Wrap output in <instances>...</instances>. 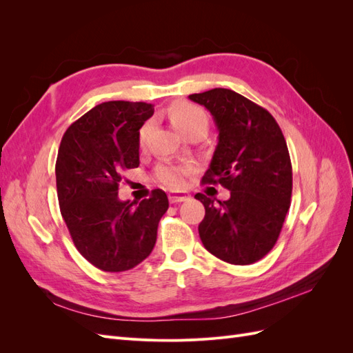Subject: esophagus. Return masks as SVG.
I'll use <instances>...</instances> for the list:
<instances>
[{
    "label": "esophagus",
    "mask_w": 353,
    "mask_h": 353,
    "mask_svg": "<svg viewBox=\"0 0 353 353\" xmlns=\"http://www.w3.org/2000/svg\"><path fill=\"white\" fill-rule=\"evenodd\" d=\"M168 197H169L170 203H179V201H185L190 199V196L187 193H169Z\"/></svg>",
    "instance_id": "obj_1"
}]
</instances>
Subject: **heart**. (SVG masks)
<instances>
[{
	"label": "heart",
	"instance_id": "1",
	"mask_svg": "<svg viewBox=\"0 0 353 353\" xmlns=\"http://www.w3.org/2000/svg\"><path fill=\"white\" fill-rule=\"evenodd\" d=\"M168 117L175 130L183 135L194 126H208L206 113L203 112L199 105L187 101H178L170 105L168 109ZM148 132H150V123H145L140 130V137H138L140 145H144ZM188 172V168L165 163L157 166L154 172V179L159 184H162L168 188L178 190L185 185V178Z\"/></svg>",
	"mask_w": 353,
	"mask_h": 353
}]
</instances>
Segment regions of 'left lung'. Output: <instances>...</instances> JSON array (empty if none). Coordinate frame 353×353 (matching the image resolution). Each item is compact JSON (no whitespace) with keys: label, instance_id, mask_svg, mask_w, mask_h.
Returning <instances> with one entry per match:
<instances>
[{"label":"left lung","instance_id":"1","mask_svg":"<svg viewBox=\"0 0 353 353\" xmlns=\"http://www.w3.org/2000/svg\"><path fill=\"white\" fill-rule=\"evenodd\" d=\"M188 99L205 105L218 128L203 183L230 190L225 201L194 196L206 209L201 243L223 262H258L279 240L290 208L293 174L284 135L268 110L236 91L213 88Z\"/></svg>","mask_w":353,"mask_h":353}]
</instances>
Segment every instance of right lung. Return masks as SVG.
Segmentation results:
<instances>
[{
  "instance_id": "obj_1",
  "label": "right lung",
  "mask_w": 353,
  "mask_h": 353,
  "mask_svg": "<svg viewBox=\"0 0 353 353\" xmlns=\"http://www.w3.org/2000/svg\"><path fill=\"white\" fill-rule=\"evenodd\" d=\"M154 108L147 103L105 101L95 105L61 138L56 183L61 216L79 253L95 268L122 272L152 253L168 196L117 197L122 172L140 165V128Z\"/></svg>"
}]
</instances>
